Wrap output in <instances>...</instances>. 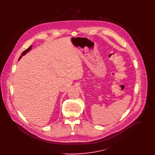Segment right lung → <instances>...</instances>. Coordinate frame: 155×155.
<instances>
[{"mask_svg":"<svg viewBox=\"0 0 155 155\" xmlns=\"http://www.w3.org/2000/svg\"><path fill=\"white\" fill-rule=\"evenodd\" d=\"M31 48H32V45H31V46H30L29 48H27V49H25L24 51H23V52H22V54H21V56L20 57V58H19V60H20V59L21 58V57H22V55H25V54L27 52H28V51H30V50L31 49Z\"/></svg>","mask_w":155,"mask_h":155,"instance_id":"right-lung-1","label":"right lung"}]
</instances>
